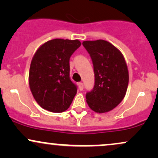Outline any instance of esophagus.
I'll use <instances>...</instances> for the list:
<instances>
[{
  "label": "esophagus",
  "instance_id": "obj_1",
  "mask_svg": "<svg viewBox=\"0 0 158 158\" xmlns=\"http://www.w3.org/2000/svg\"><path fill=\"white\" fill-rule=\"evenodd\" d=\"M78 86H79V89L80 90H83V88H84V86H83V84L81 82H79L78 84Z\"/></svg>",
  "mask_w": 158,
  "mask_h": 158
}]
</instances>
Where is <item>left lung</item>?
Masks as SVG:
<instances>
[{
  "label": "left lung",
  "instance_id": "left-lung-1",
  "mask_svg": "<svg viewBox=\"0 0 158 158\" xmlns=\"http://www.w3.org/2000/svg\"><path fill=\"white\" fill-rule=\"evenodd\" d=\"M83 46L94 64L95 84L86 94L88 106L97 113L113 110L122 102L128 85V70L119 50L105 40L85 41Z\"/></svg>",
  "mask_w": 158,
  "mask_h": 158
}]
</instances>
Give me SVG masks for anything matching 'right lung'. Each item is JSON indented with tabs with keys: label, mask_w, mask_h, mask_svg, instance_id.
<instances>
[{
	"label": "right lung",
	"mask_w": 158,
	"mask_h": 158,
	"mask_svg": "<svg viewBox=\"0 0 158 158\" xmlns=\"http://www.w3.org/2000/svg\"><path fill=\"white\" fill-rule=\"evenodd\" d=\"M79 40L56 39L39 47L31 61L29 85L44 109L61 113L70 107L77 88L70 78V58L80 47Z\"/></svg>",
	"instance_id": "1"
}]
</instances>
